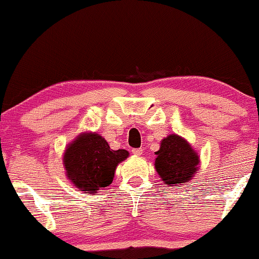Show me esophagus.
<instances>
[{
  "mask_svg": "<svg viewBox=\"0 0 259 259\" xmlns=\"http://www.w3.org/2000/svg\"><path fill=\"white\" fill-rule=\"evenodd\" d=\"M132 153L136 155H141L142 153H143V148H133Z\"/></svg>",
  "mask_w": 259,
  "mask_h": 259,
  "instance_id": "obj_1",
  "label": "esophagus"
}]
</instances>
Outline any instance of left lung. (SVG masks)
I'll return each instance as SVG.
<instances>
[{"mask_svg": "<svg viewBox=\"0 0 259 259\" xmlns=\"http://www.w3.org/2000/svg\"><path fill=\"white\" fill-rule=\"evenodd\" d=\"M155 158V169L166 185L177 186L190 182L195 174L199 157L189 143L177 135L164 138Z\"/></svg>", "mask_w": 259, "mask_h": 259, "instance_id": "left-lung-1", "label": "left lung"}]
</instances>
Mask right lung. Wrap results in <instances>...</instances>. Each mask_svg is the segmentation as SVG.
Instances as JSON below:
<instances>
[{
  "mask_svg": "<svg viewBox=\"0 0 259 259\" xmlns=\"http://www.w3.org/2000/svg\"><path fill=\"white\" fill-rule=\"evenodd\" d=\"M127 157V151H112L101 136L89 133L80 136L68 147L64 165L69 179L76 188L94 194L99 188L112 183L116 166Z\"/></svg>",
  "mask_w": 259,
  "mask_h": 259,
  "instance_id": "1",
  "label": "right lung"
}]
</instances>
